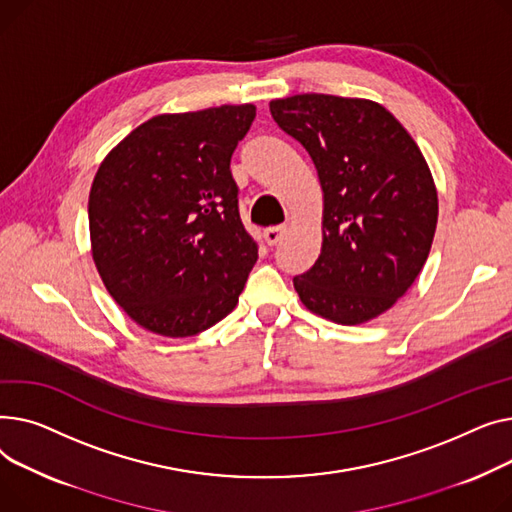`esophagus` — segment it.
I'll use <instances>...</instances> for the list:
<instances>
[{"instance_id": "obj_1", "label": "esophagus", "mask_w": 512, "mask_h": 512, "mask_svg": "<svg viewBox=\"0 0 512 512\" xmlns=\"http://www.w3.org/2000/svg\"><path fill=\"white\" fill-rule=\"evenodd\" d=\"M285 227L283 225H279V227H268L266 231H264V242L273 248V246H277L281 239H283V235H285Z\"/></svg>"}]
</instances>
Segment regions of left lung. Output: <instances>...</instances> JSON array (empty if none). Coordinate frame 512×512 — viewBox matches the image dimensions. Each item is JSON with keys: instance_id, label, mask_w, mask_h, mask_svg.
Segmentation results:
<instances>
[{"instance_id": "8db88e82", "label": "left lung", "mask_w": 512, "mask_h": 512, "mask_svg": "<svg viewBox=\"0 0 512 512\" xmlns=\"http://www.w3.org/2000/svg\"><path fill=\"white\" fill-rule=\"evenodd\" d=\"M277 126L314 161L324 194L322 250L293 277L302 304L362 324L413 285L438 221L430 167L397 117L368 99L295 95L270 101Z\"/></svg>"}]
</instances>
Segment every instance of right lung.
<instances>
[{"instance_id":"obj_1","label":"right lung","mask_w":512,"mask_h":512,"mask_svg":"<svg viewBox=\"0 0 512 512\" xmlns=\"http://www.w3.org/2000/svg\"><path fill=\"white\" fill-rule=\"evenodd\" d=\"M254 117L250 103L157 115L95 175L93 260L111 297L150 333L198 335L244 291L258 244L239 219L229 165Z\"/></svg>"}]
</instances>
